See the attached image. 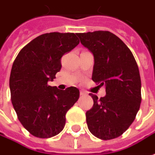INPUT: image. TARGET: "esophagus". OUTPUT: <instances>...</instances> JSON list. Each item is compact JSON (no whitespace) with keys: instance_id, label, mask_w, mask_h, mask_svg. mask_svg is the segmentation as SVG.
I'll use <instances>...</instances> for the list:
<instances>
[{"instance_id":"1","label":"esophagus","mask_w":155,"mask_h":155,"mask_svg":"<svg viewBox=\"0 0 155 155\" xmlns=\"http://www.w3.org/2000/svg\"><path fill=\"white\" fill-rule=\"evenodd\" d=\"M80 94H81V96H85V95H86V93L85 92V91H81V92H80Z\"/></svg>"}]
</instances>
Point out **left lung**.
<instances>
[{
	"mask_svg": "<svg viewBox=\"0 0 155 155\" xmlns=\"http://www.w3.org/2000/svg\"><path fill=\"white\" fill-rule=\"evenodd\" d=\"M82 45L94 55L92 81L105 85L107 95L90 94L94 101L86 111L90 132L96 138L110 140L121 136L133 123L141 103V79L131 50L108 31L77 33Z\"/></svg>",
	"mask_w": 155,
	"mask_h": 155,
	"instance_id": "1",
	"label": "left lung"
}]
</instances>
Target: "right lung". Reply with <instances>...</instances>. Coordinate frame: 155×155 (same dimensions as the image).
<instances>
[{"mask_svg": "<svg viewBox=\"0 0 155 155\" xmlns=\"http://www.w3.org/2000/svg\"><path fill=\"white\" fill-rule=\"evenodd\" d=\"M80 43L73 32L44 33L22 48L10 75L11 99L17 118L30 134L48 138L59 134L65 114L80 96L76 87L48 85L61 69L60 59Z\"/></svg>", "mask_w": 155, "mask_h": 155, "instance_id": "add662e5", "label": "right lung"}]
</instances>
